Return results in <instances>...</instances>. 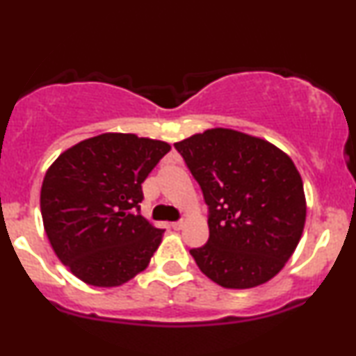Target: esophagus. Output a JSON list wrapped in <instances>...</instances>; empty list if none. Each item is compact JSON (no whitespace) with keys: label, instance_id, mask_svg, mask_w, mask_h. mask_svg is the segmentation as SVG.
<instances>
[{"label":"esophagus","instance_id":"obj_1","mask_svg":"<svg viewBox=\"0 0 356 356\" xmlns=\"http://www.w3.org/2000/svg\"><path fill=\"white\" fill-rule=\"evenodd\" d=\"M170 225H172L174 230H181L182 227H184V222L182 220H177V222H172V224H170Z\"/></svg>","mask_w":356,"mask_h":356}]
</instances>
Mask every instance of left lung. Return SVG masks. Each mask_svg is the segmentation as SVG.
<instances>
[{"instance_id":"left-lung-1","label":"left lung","mask_w":356,"mask_h":356,"mask_svg":"<svg viewBox=\"0 0 356 356\" xmlns=\"http://www.w3.org/2000/svg\"><path fill=\"white\" fill-rule=\"evenodd\" d=\"M174 147L202 189L209 241L195 264L225 289L262 285L300 242L307 204L297 167L280 149L234 129H207Z\"/></svg>"}]
</instances>
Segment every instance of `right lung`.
I'll return each mask as SVG.
<instances>
[{
  "instance_id": "right-lung-1",
  "label": "right lung",
  "mask_w": 356,
  "mask_h": 356,
  "mask_svg": "<svg viewBox=\"0 0 356 356\" xmlns=\"http://www.w3.org/2000/svg\"><path fill=\"white\" fill-rule=\"evenodd\" d=\"M169 151L164 140L106 132L72 145L49 167L42 224L79 280L119 286L147 267L164 230L140 216L143 182Z\"/></svg>"
}]
</instances>
